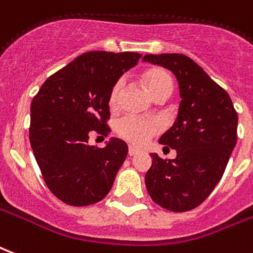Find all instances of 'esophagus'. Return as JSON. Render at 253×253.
<instances>
[{
  "label": "esophagus",
  "instance_id": "1",
  "mask_svg": "<svg viewBox=\"0 0 253 253\" xmlns=\"http://www.w3.org/2000/svg\"><path fill=\"white\" fill-rule=\"evenodd\" d=\"M138 153H139V150H136L135 147H132V146L128 147V155H130V157H134V155H136Z\"/></svg>",
  "mask_w": 253,
  "mask_h": 253
}]
</instances>
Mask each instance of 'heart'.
Wrapping results in <instances>:
<instances>
[{"label": "heart", "mask_w": 253, "mask_h": 253, "mask_svg": "<svg viewBox=\"0 0 253 253\" xmlns=\"http://www.w3.org/2000/svg\"><path fill=\"white\" fill-rule=\"evenodd\" d=\"M143 80H145L147 88L153 95H157L162 89L171 88L173 82L170 75L162 68H149L143 72ZM123 87V79H119L112 84L111 89L108 92V106L111 110H117L121 102V92ZM160 131V123L153 119H145V118L135 117V115H127L122 118L117 125L118 135L122 139H125L128 143L134 146H143L150 141L151 136H154Z\"/></svg>", "instance_id": "1"}]
</instances>
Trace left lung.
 <instances>
[{
	"label": "left lung",
	"instance_id": "1",
	"mask_svg": "<svg viewBox=\"0 0 253 253\" xmlns=\"http://www.w3.org/2000/svg\"><path fill=\"white\" fill-rule=\"evenodd\" d=\"M143 61L170 69L178 80L177 122L160 138L177 151L174 160L151 154L146 188L171 212H188L207 200L225 171L237 142V112L225 89L182 53L146 55Z\"/></svg>",
	"mask_w": 253,
	"mask_h": 253
}]
</instances>
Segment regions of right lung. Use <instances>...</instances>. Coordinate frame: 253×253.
<instances>
[{"label":"right lung","mask_w":253,"mask_h":253,"mask_svg":"<svg viewBox=\"0 0 253 253\" xmlns=\"http://www.w3.org/2000/svg\"><path fill=\"white\" fill-rule=\"evenodd\" d=\"M141 57L136 52H85L50 75L32 100V150L48 189L67 205H92L111 190L126 160V142L112 139L98 147L88 141L111 131L108 92Z\"/></svg>","instance_id":"obj_1"}]
</instances>
